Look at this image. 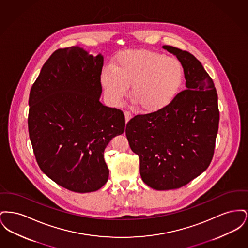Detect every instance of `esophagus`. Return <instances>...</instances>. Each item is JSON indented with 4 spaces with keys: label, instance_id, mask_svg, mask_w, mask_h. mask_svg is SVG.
I'll use <instances>...</instances> for the list:
<instances>
[{
    "label": "esophagus",
    "instance_id": "1",
    "mask_svg": "<svg viewBox=\"0 0 248 248\" xmlns=\"http://www.w3.org/2000/svg\"><path fill=\"white\" fill-rule=\"evenodd\" d=\"M124 116H125V122L126 123L129 121L130 119L132 118V114H131V112L128 111V110L124 111Z\"/></svg>",
    "mask_w": 248,
    "mask_h": 248
}]
</instances>
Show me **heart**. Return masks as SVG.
<instances>
[{
  "mask_svg": "<svg viewBox=\"0 0 248 248\" xmlns=\"http://www.w3.org/2000/svg\"><path fill=\"white\" fill-rule=\"evenodd\" d=\"M185 80L182 62L165 53L128 50L120 53L110 68L100 74V83L108 98L119 104L131 84V98L148 112L168 106L180 92Z\"/></svg>",
  "mask_w": 248,
  "mask_h": 248,
  "instance_id": "1",
  "label": "heart"
}]
</instances>
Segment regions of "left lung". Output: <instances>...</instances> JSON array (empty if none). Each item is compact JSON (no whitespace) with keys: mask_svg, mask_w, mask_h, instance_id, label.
Returning a JSON list of instances; mask_svg holds the SVG:
<instances>
[{"mask_svg":"<svg viewBox=\"0 0 248 248\" xmlns=\"http://www.w3.org/2000/svg\"><path fill=\"white\" fill-rule=\"evenodd\" d=\"M163 47L182 62L186 89L165 108L130 119L125 129L142 180L158 190L179 189L206 170L219 123L217 90L200 61L188 51Z\"/></svg>","mask_w":248,"mask_h":248,"instance_id":"left-lung-1","label":"left lung"}]
</instances>
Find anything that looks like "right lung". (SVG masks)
<instances>
[{
  "mask_svg": "<svg viewBox=\"0 0 248 248\" xmlns=\"http://www.w3.org/2000/svg\"><path fill=\"white\" fill-rule=\"evenodd\" d=\"M102 67L101 55L60 48L46 60L30 93L28 126L38 165L74 192L95 191L106 183L104 151L124 132L123 111L99 101Z\"/></svg>",
  "mask_w": 248,
  "mask_h": 248,
  "instance_id": "right-lung-1",
  "label": "right lung"
}]
</instances>
